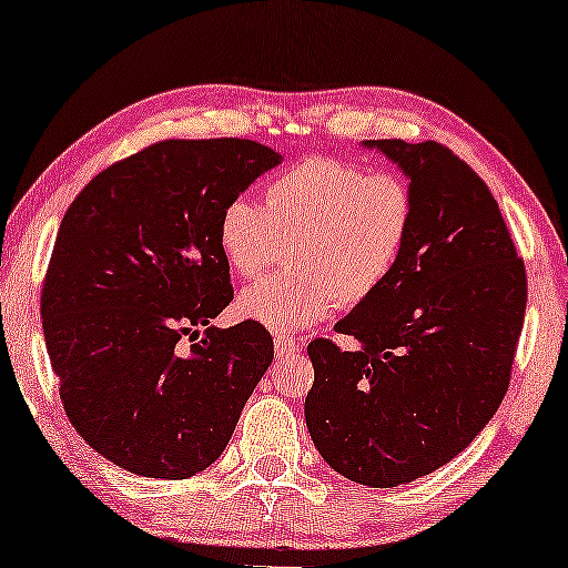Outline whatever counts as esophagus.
<instances>
[{
  "label": "esophagus",
  "instance_id": "1",
  "mask_svg": "<svg viewBox=\"0 0 568 568\" xmlns=\"http://www.w3.org/2000/svg\"><path fill=\"white\" fill-rule=\"evenodd\" d=\"M274 352L278 359H290V356L300 354V341H294L290 336H276L274 338Z\"/></svg>",
  "mask_w": 568,
  "mask_h": 568
}]
</instances>
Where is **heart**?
<instances>
[{
	"label": "heart",
	"mask_w": 568,
	"mask_h": 568,
	"mask_svg": "<svg viewBox=\"0 0 568 568\" xmlns=\"http://www.w3.org/2000/svg\"><path fill=\"white\" fill-rule=\"evenodd\" d=\"M414 209L400 175L338 158L294 162L266 183L263 206L235 199L220 216V251L243 278L258 276L290 243V268L247 286L237 313L271 331H297L336 305L369 300L406 251Z\"/></svg>",
	"instance_id": "heart-1"
}]
</instances>
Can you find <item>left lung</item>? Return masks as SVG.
<instances>
[{
  "instance_id": "left-lung-1",
  "label": "left lung",
  "mask_w": 568,
  "mask_h": 568,
  "mask_svg": "<svg viewBox=\"0 0 568 568\" xmlns=\"http://www.w3.org/2000/svg\"><path fill=\"white\" fill-rule=\"evenodd\" d=\"M408 178L414 227L393 276L307 346L317 453L362 486L429 476L491 422L523 333L527 276L499 204L439 142L369 139Z\"/></svg>"
}]
</instances>
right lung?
Wrapping results in <instances>:
<instances>
[{
	"mask_svg": "<svg viewBox=\"0 0 568 568\" xmlns=\"http://www.w3.org/2000/svg\"><path fill=\"white\" fill-rule=\"evenodd\" d=\"M278 162L251 139H165L98 173L61 220L41 294L59 398L134 476L209 468L274 359L261 323L195 328L232 302L224 206Z\"/></svg>",
	"mask_w": 568,
	"mask_h": 568,
	"instance_id": "right-lung-1",
	"label": "right lung"
}]
</instances>
